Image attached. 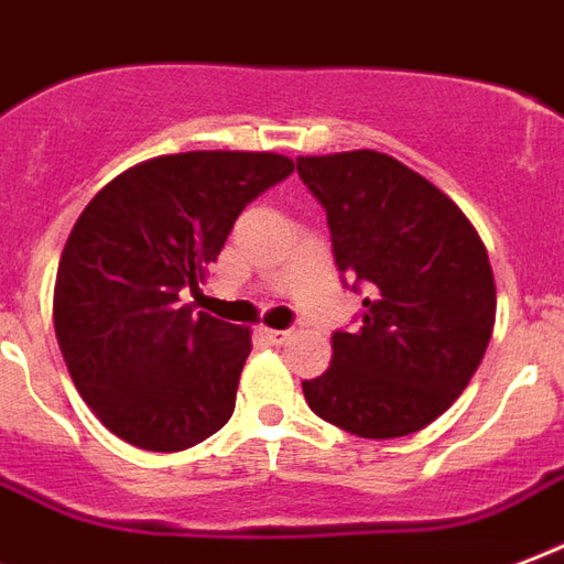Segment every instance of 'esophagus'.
<instances>
[{
	"label": "esophagus",
	"instance_id": "esophagus-1",
	"mask_svg": "<svg viewBox=\"0 0 564 564\" xmlns=\"http://www.w3.org/2000/svg\"><path fill=\"white\" fill-rule=\"evenodd\" d=\"M261 335H264L270 344H285L288 338H291V329H261Z\"/></svg>",
	"mask_w": 564,
	"mask_h": 564
}]
</instances>
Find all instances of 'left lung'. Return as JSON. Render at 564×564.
<instances>
[{
    "instance_id": "obj_1",
    "label": "left lung",
    "mask_w": 564,
    "mask_h": 564,
    "mask_svg": "<svg viewBox=\"0 0 564 564\" xmlns=\"http://www.w3.org/2000/svg\"><path fill=\"white\" fill-rule=\"evenodd\" d=\"M332 252L361 300L332 335L329 370L305 379L312 412L359 438L412 435L468 388L495 329V273L462 208L391 155H305Z\"/></svg>"
}]
</instances>
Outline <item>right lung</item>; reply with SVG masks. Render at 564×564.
I'll use <instances>...</instances> for the list:
<instances>
[{
	"instance_id": "right-lung-1",
	"label": "right lung",
	"mask_w": 564,
	"mask_h": 564,
	"mask_svg": "<svg viewBox=\"0 0 564 564\" xmlns=\"http://www.w3.org/2000/svg\"><path fill=\"white\" fill-rule=\"evenodd\" d=\"M294 173L276 152H178L134 164L78 214L55 279V335L78 394L152 453L205 441L235 412L250 329L194 312L238 214Z\"/></svg>"
}]
</instances>
